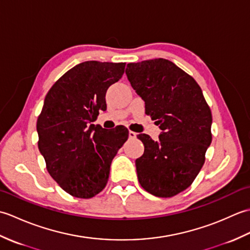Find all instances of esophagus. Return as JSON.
I'll return each mask as SVG.
<instances>
[{"label": "esophagus", "instance_id": "obj_1", "mask_svg": "<svg viewBox=\"0 0 250 250\" xmlns=\"http://www.w3.org/2000/svg\"><path fill=\"white\" fill-rule=\"evenodd\" d=\"M136 133L133 131H129V139H135Z\"/></svg>", "mask_w": 250, "mask_h": 250}]
</instances>
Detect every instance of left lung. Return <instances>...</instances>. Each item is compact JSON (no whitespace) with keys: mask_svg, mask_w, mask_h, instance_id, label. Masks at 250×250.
Returning <instances> with one entry per match:
<instances>
[{"mask_svg":"<svg viewBox=\"0 0 250 250\" xmlns=\"http://www.w3.org/2000/svg\"><path fill=\"white\" fill-rule=\"evenodd\" d=\"M125 74L145 101V111L162 130L159 141L139 134L145 146L135 166L141 186L159 198L187 189L211 143V111L194 79L167 59L129 63Z\"/></svg>","mask_w":250,"mask_h":250,"instance_id":"1","label":"left lung"}]
</instances>
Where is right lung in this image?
Instances as JSON below:
<instances>
[{
	"instance_id": "obj_1",
	"label": "right lung",
	"mask_w": 250,
	"mask_h": 250,
	"mask_svg": "<svg viewBox=\"0 0 250 250\" xmlns=\"http://www.w3.org/2000/svg\"><path fill=\"white\" fill-rule=\"evenodd\" d=\"M125 67V63H79L45 98L36 124L39 149L50 176L75 198H93L105 188L111 161L128 140L125 126L106 131L91 124L106 110V91Z\"/></svg>"
}]
</instances>
